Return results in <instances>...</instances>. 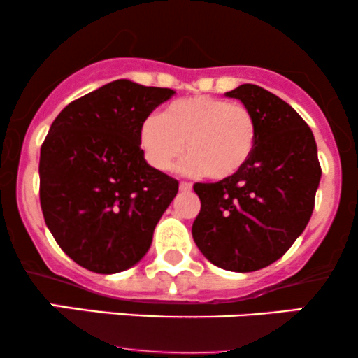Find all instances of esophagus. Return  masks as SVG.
<instances>
[{"instance_id": "esophagus-1", "label": "esophagus", "mask_w": 358, "mask_h": 358, "mask_svg": "<svg viewBox=\"0 0 358 358\" xmlns=\"http://www.w3.org/2000/svg\"><path fill=\"white\" fill-rule=\"evenodd\" d=\"M180 190L190 192L192 190V183L190 182H182V183H180Z\"/></svg>"}]
</instances>
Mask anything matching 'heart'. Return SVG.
Returning <instances> with one entry per match:
<instances>
[{
  "label": "heart",
  "instance_id": "heart-1",
  "mask_svg": "<svg viewBox=\"0 0 358 358\" xmlns=\"http://www.w3.org/2000/svg\"><path fill=\"white\" fill-rule=\"evenodd\" d=\"M257 131V119L244 104L200 96L171 102L162 116L146 117L139 143L150 165L165 171L182 156L187 141L190 156L185 170L224 180L248 165Z\"/></svg>",
  "mask_w": 358,
  "mask_h": 358
}]
</instances>
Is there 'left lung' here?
<instances>
[{
  "instance_id": "obj_1",
  "label": "left lung",
  "mask_w": 358,
  "mask_h": 358,
  "mask_svg": "<svg viewBox=\"0 0 358 358\" xmlns=\"http://www.w3.org/2000/svg\"><path fill=\"white\" fill-rule=\"evenodd\" d=\"M225 96L256 116V150L237 175L193 185L202 207L192 236L212 264L250 273L278 261L305 231L322 166L310 126L287 102L254 84Z\"/></svg>"
}]
</instances>
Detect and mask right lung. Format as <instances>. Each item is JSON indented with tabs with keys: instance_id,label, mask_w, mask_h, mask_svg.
Listing matches in <instances>:
<instances>
[{
	"instance_id": "right-lung-1",
	"label": "right lung",
	"mask_w": 358,
	"mask_h": 358,
	"mask_svg": "<svg viewBox=\"0 0 358 358\" xmlns=\"http://www.w3.org/2000/svg\"><path fill=\"white\" fill-rule=\"evenodd\" d=\"M173 94L119 79L52 122L40 150V205L53 239L82 268L121 273L150 249L178 180L148 165L139 129Z\"/></svg>"
}]
</instances>
